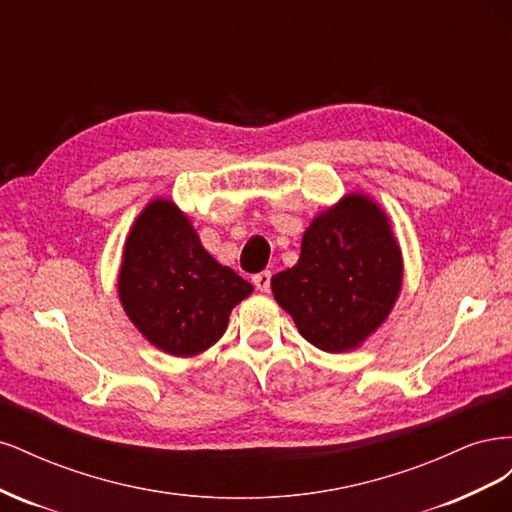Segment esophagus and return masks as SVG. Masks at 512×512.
<instances>
[{
	"instance_id": "obj_1",
	"label": "esophagus",
	"mask_w": 512,
	"mask_h": 512,
	"mask_svg": "<svg viewBox=\"0 0 512 512\" xmlns=\"http://www.w3.org/2000/svg\"><path fill=\"white\" fill-rule=\"evenodd\" d=\"M252 282H254V286H256L260 292H267L269 286H271V271H260V273H256V275L252 277Z\"/></svg>"
}]
</instances>
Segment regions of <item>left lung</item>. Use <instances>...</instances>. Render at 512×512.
I'll return each mask as SVG.
<instances>
[{
  "label": "left lung",
  "mask_w": 512,
  "mask_h": 512,
  "mask_svg": "<svg viewBox=\"0 0 512 512\" xmlns=\"http://www.w3.org/2000/svg\"><path fill=\"white\" fill-rule=\"evenodd\" d=\"M404 284V256L389 215L350 192L303 232L292 269L271 277L273 297L299 333L324 352H350L389 318Z\"/></svg>",
  "instance_id": "obj_1"
}]
</instances>
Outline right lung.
Here are the masks:
<instances>
[{
	"mask_svg": "<svg viewBox=\"0 0 512 512\" xmlns=\"http://www.w3.org/2000/svg\"><path fill=\"white\" fill-rule=\"evenodd\" d=\"M254 286L220 265L173 200L153 198L123 243L117 294L123 312L151 346L188 356L224 335L232 307Z\"/></svg>",
	"mask_w": 512,
	"mask_h": 512,
	"instance_id": "1",
	"label": "right lung"
}]
</instances>
